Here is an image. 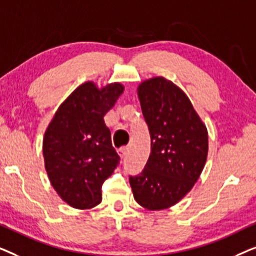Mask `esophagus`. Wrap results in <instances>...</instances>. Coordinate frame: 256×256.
<instances>
[{"instance_id":"obj_1","label":"esophagus","mask_w":256,"mask_h":256,"mask_svg":"<svg viewBox=\"0 0 256 256\" xmlns=\"http://www.w3.org/2000/svg\"><path fill=\"white\" fill-rule=\"evenodd\" d=\"M127 152H128L127 146H122V148L118 150V154L120 155V157H124L126 155H127Z\"/></svg>"}]
</instances>
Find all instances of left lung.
I'll use <instances>...</instances> for the list:
<instances>
[{
  "label": "left lung",
  "mask_w": 256,
  "mask_h": 256,
  "mask_svg": "<svg viewBox=\"0 0 256 256\" xmlns=\"http://www.w3.org/2000/svg\"><path fill=\"white\" fill-rule=\"evenodd\" d=\"M138 96L152 152L129 183L142 208L160 211L177 204L198 180L208 158V129L186 94L163 76L140 84Z\"/></svg>",
  "instance_id": "1"
}]
</instances>
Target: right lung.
Instances as JSON below:
<instances>
[{
  "label": "right lung",
  "instance_id": "obj_1",
  "mask_svg": "<svg viewBox=\"0 0 256 256\" xmlns=\"http://www.w3.org/2000/svg\"><path fill=\"white\" fill-rule=\"evenodd\" d=\"M120 82L99 88L84 82L59 106L43 140L48 180L70 206L92 208L101 202V186L120 157L112 146L104 116L124 93Z\"/></svg>",
  "mask_w": 256,
  "mask_h": 256
}]
</instances>
